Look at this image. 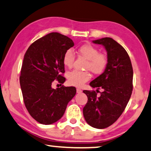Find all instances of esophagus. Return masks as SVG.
Listing matches in <instances>:
<instances>
[{
    "label": "esophagus",
    "mask_w": 151,
    "mask_h": 151,
    "mask_svg": "<svg viewBox=\"0 0 151 151\" xmlns=\"http://www.w3.org/2000/svg\"><path fill=\"white\" fill-rule=\"evenodd\" d=\"M82 92V90L80 89V88H77V93H81Z\"/></svg>",
    "instance_id": "esophagus-1"
}]
</instances>
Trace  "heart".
<instances>
[{"instance_id": "1", "label": "heart", "mask_w": 151, "mask_h": 151, "mask_svg": "<svg viewBox=\"0 0 151 151\" xmlns=\"http://www.w3.org/2000/svg\"><path fill=\"white\" fill-rule=\"evenodd\" d=\"M79 55L87 60L85 69L89 70L95 74H101L104 72L107 65L108 59L106 55L99 52V50L91 44H84L78 49ZM74 55L72 50H68L64 54L63 63L67 68H71L73 65ZM90 74L88 72H82L74 70L68 74V83L70 86H83L86 82L89 81Z\"/></svg>"}]
</instances>
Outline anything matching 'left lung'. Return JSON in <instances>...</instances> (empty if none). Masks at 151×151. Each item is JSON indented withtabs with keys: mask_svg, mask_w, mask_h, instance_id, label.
Wrapping results in <instances>:
<instances>
[{
	"mask_svg": "<svg viewBox=\"0 0 151 151\" xmlns=\"http://www.w3.org/2000/svg\"><path fill=\"white\" fill-rule=\"evenodd\" d=\"M92 42L104 46L108 63L103 73L90 83L92 88L104 90L101 95L97 96L94 90L83 91L88 96L83 113L90 126L103 129L114 124L125 110L132 91L133 70L127 52L112 38Z\"/></svg>",
	"mask_w": 151,
	"mask_h": 151,
	"instance_id": "1",
	"label": "left lung"
}]
</instances>
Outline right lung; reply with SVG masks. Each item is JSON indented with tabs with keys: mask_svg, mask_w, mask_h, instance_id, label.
Segmentation results:
<instances>
[{
	"mask_svg": "<svg viewBox=\"0 0 151 151\" xmlns=\"http://www.w3.org/2000/svg\"><path fill=\"white\" fill-rule=\"evenodd\" d=\"M73 46L69 37L52 32L34 42L24 55L20 76L24 104L40 124L49 125L61 119L68 102L76 94L72 86L52 88L55 80L65 82L63 57Z\"/></svg>",
	"mask_w": 151,
	"mask_h": 151,
	"instance_id": "obj_1",
	"label": "right lung"
}]
</instances>
